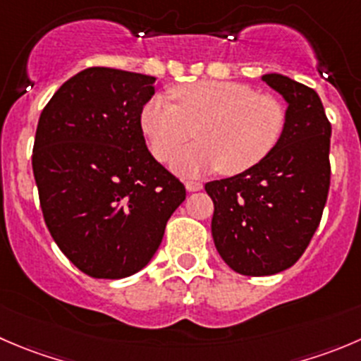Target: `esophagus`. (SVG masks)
Masks as SVG:
<instances>
[{
    "label": "esophagus",
    "mask_w": 361,
    "mask_h": 361,
    "mask_svg": "<svg viewBox=\"0 0 361 361\" xmlns=\"http://www.w3.org/2000/svg\"><path fill=\"white\" fill-rule=\"evenodd\" d=\"M185 188H187V192H199V190H202V183L201 181L188 180L187 183H185Z\"/></svg>",
    "instance_id": "1"
}]
</instances>
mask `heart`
I'll return each mask as SVG.
<instances>
[{
  "instance_id": "b5f03b06",
  "label": "heart",
  "mask_w": 361,
  "mask_h": 361,
  "mask_svg": "<svg viewBox=\"0 0 361 361\" xmlns=\"http://www.w3.org/2000/svg\"><path fill=\"white\" fill-rule=\"evenodd\" d=\"M173 99L176 104L152 97L141 111V128L160 160L173 159L196 130L200 141L173 160L185 176L243 173L269 155L284 130L282 104L247 84L201 80L174 87Z\"/></svg>"
}]
</instances>
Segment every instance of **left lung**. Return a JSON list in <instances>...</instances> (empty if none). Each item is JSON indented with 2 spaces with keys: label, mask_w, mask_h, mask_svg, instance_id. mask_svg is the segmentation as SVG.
I'll return each instance as SVG.
<instances>
[{
  "label": "left lung",
  "mask_w": 361,
  "mask_h": 361,
  "mask_svg": "<svg viewBox=\"0 0 361 361\" xmlns=\"http://www.w3.org/2000/svg\"><path fill=\"white\" fill-rule=\"evenodd\" d=\"M262 82L288 104L275 148L257 166L204 185L212 197L216 252L241 275L291 268L319 226L330 188L331 125L312 87L282 73Z\"/></svg>",
  "instance_id": "8db88e82"
}]
</instances>
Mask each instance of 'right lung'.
Returning a JSON list of instances; mask_svg holds the SVG:
<instances>
[{"instance_id":"1","label":"right lung","mask_w":361,"mask_h":361,"mask_svg":"<svg viewBox=\"0 0 361 361\" xmlns=\"http://www.w3.org/2000/svg\"><path fill=\"white\" fill-rule=\"evenodd\" d=\"M155 77L92 66L59 86L38 120L33 174L49 233L90 277L145 268L185 187L148 152L141 111Z\"/></svg>"}]
</instances>
